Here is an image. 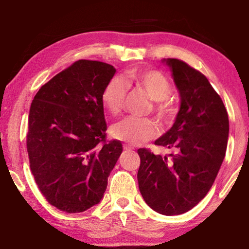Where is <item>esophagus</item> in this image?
<instances>
[{
	"label": "esophagus",
	"mask_w": 249,
	"mask_h": 249,
	"mask_svg": "<svg viewBox=\"0 0 249 249\" xmlns=\"http://www.w3.org/2000/svg\"><path fill=\"white\" fill-rule=\"evenodd\" d=\"M123 148H124V150H126V151H130V150L133 149L132 147H129L128 145H124V146H123Z\"/></svg>",
	"instance_id": "esophagus-1"
}]
</instances>
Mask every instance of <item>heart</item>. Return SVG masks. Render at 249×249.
<instances>
[{
	"label": "heart",
	"mask_w": 249,
	"mask_h": 249,
	"mask_svg": "<svg viewBox=\"0 0 249 249\" xmlns=\"http://www.w3.org/2000/svg\"><path fill=\"white\" fill-rule=\"evenodd\" d=\"M127 83L144 90L149 98L158 102L156 112L161 119H168L174 108L167 102L171 93V84L162 73L155 70H130L126 74ZM127 88L120 78H113L107 83L102 92L103 107L112 115L120 114L124 107ZM159 133L155 122L147 119L128 116L112 127V135L116 140L130 145H142L153 140Z\"/></svg>",
	"instance_id": "1"
}]
</instances>
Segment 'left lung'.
Returning a JSON list of instances; mask_svg holds the SVG:
<instances>
[{"mask_svg":"<svg viewBox=\"0 0 249 249\" xmlns=\"http://www.w3.org/2000/svg\"><path fill=\"white\" fill-rule=\"evenodd\" d=\"M162 62L171 71L180 108L172 127L155 144L172 153L160 156L138 149L137 180L151 209L163 215H179L195 208L216 178L226 153L229 115L204 74L179 59Z\"/></svg>","mask_w":249,"mask_h":249,"instance_id":"obj_1","label":"left lung"}]
</instances>
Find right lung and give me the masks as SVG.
Returning a JSON list of instances; mask_svg holds the SVG:
<instances>
[{
  "instance_id": "right-lung-1",
  "label": "right lung",
  "mask_w": 249,
  "mask_h": 249,
  "mask_svg": "<svg viewBox=\"0 0 249 249\" xmlns=\"http://www.w3.org/2000/svg\"><path fill=\"white\" fill-rule=\"evenodd\" d=\"M115 72L105 62L78 60L44 84L32 102L29 166L46 200L62 212L100 203L123 151L120 141L105 142L101 99Z\"/></svg>"
}]
</instances>
